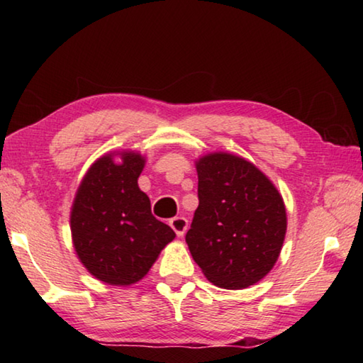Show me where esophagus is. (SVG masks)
Wrapping results in <instances>:
<instances>
[{"label":"esophagus","mask_w":363,"mask_h":363,"mask_svg":"<svg viewBox=\"0 0 363 363\" xmlns=\"http://www.w3.org/2000/svg\"><path fill=\"white\" fill-rule=\"evenodd\" d=\"M169 225H171V229L176 232L177 237H182L189 227V220L184 216H176L169 220Z\"/></svg>","instance_id":"obj_1"}]
</instances>
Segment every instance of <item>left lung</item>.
<instances>
[{
	"label": "left lung",
	"mask_w": 363,
	"mask_h": 363,
	"mask_svg": "<svg viewBox=\"0 0 363 363\" xmlns=\"http://www.w3.org/2000/svg\"><path fill=\"white\" fill-rule=\"evenodd\" d=\"M199 208L186 235L206 279L225 290L259 281L274 267L286 232L279 190L255 164L229 153L196 162Z\"/></svg>",
	"instance_id": "left-lung-1"
}]
</instances>
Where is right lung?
I'll return each instance as SVG.
<instances>
[{"label": "right lung", "instance_id": "obj_1", "mask_svg": "<svg viewBox=\"0 0 363 363\" xmlns=\"http://www.w3.org/2000/svg\"><path fill=\"white\" fill-rule=\"evenodd\" d=\"M123 162L102 157L89 168L73 201V245L84 267L110 285L136 284L176 237L152 214L138 186L144 158L123 153Z\"/></svg>", "mask_w": 363, "mask_h": 363}]
</instances>
